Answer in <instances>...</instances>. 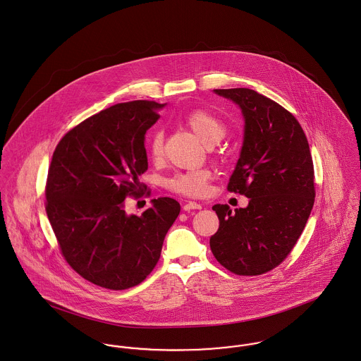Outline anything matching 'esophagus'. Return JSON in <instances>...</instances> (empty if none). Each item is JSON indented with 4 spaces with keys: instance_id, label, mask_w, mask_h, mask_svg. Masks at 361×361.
<instances>
[{
    "instance_id": "esophagus-1",
    "label": "esophagus",
    "mask_w": 361,
    "mask_h": 361,
    "mask_svg": "<svg viewBox=\"0 0 361 361\" xmlns=\"http://www.w3.org/2000/svg\"><path fill=\"white\" fill-rule=\"evenodd\" d=\"M183 209H184L185 212H190V210H200V209H202V204L197 203V202H187V203L183 206Z\"/></svg>"
}]
</instances>
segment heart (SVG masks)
I'll return each instance as SVG.
<instances>
[{
  "label": "heart",
  "mask_w": 361,
  "mask_h": 361,
  "mask_svg": "<svg viewBox=\"0 0 361 361\" xmlns=\"http://www.w3.org/2000/svg\"><path fill=\"white\" fill-rule=\"evenodd\" d=\"M183 123L200 140L206 147H213L219 144L225 133L226 125L221 118L212 111L197 109L188 112ZM147 152L151 159L159 161L164 155V132L161 129H154L147 139ZM212 180V171L209 169H194L187 171H178L166 180V188L171 192L199 197L209 190V183Z\"/></svg>",
  "instance_id": "heart-1"
}]
</instances>
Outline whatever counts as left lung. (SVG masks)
I'll list each match as a JSON object with an SVG mask.
<instances>
[{
    "label": "left lung",
    "instance_id": "left-lung-1",
    "mask_svg": "<svg viewBox=\"0 0 361 361\" xmlns=\"http://www.w3.org/2000/svg\"><path fill=\"white\" fill-rule=\"evenodd\" d=\"M245 115V141L228 191L249 197L246 209L216 204L219 231L210 238L216 259L239 276L264 275L297 245L314 203V169L297 118L247 87L214 89Z\"/></svg>",
    "mask_w": 361,
    "mask_h": 361
}]
</instances>
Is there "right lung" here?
<instances>
[{"mask_svg":"<svg viewBox=\"0 0 361 361\" xmlns=\"http://www.w3.org/2000/svg\"><path fill=\"white\" fill-rule=\"evenodd\" d=\"M164 104L118 103L86 118L59 144L48 170L45 210L67 264L90 283L126 290L159 261L169 228L180 214L171 197L128 216L125 200L149 196L139 176L148 169L145 132Z\"/></svg>","mask_w":361,"mask_h":361,"instance_id":"1","label":"right lung"}]
</instances>
